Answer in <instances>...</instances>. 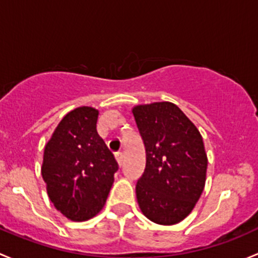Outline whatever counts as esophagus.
Wrapping results in <instances>:
<instances>
[{"instance_id": "obj_1", "label": "esophagus", "mask_w": 258, "mask_h": 258, "mask_svg": "<svg viewBox=\"0 0 258 258\" xmlns=\"http://www.w3.org/2000/svg\"><path fill=\"white\" fill-rule=\"evenodd\" d=\"M115 159H116V161H118V164L119 165H123V163H124V155H123V153H120V151H118V153H115Z\"/></svg>"}]
</instances>
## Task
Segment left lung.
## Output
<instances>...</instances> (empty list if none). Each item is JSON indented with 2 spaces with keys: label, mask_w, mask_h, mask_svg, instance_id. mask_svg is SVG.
I'll return each mask as SVG.
<instances>
[{
  "label": "left lung",
  "mask_w": 258,
  "mask_h": 258,
  "mask_svg": "<svg viewBox=\"0 0 258 258\" xmlns=\"http://www.w3.org/2000/svg\"><path fill=\"white\" fill-rule=\"evenodd\" d=\"M133 115L147 154L135 186L139 208L155 224H177L190 214L205 186L203 137L172 103L138 105Z\"/></svg>",
  "instance_id": "obj_1"
}]
</instances>
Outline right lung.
<instances>
[{"instance_id":"right-lung-1","label":"right lung","mask_w":258,"mask_h":258,"mask_svg":"<svg viewBox=\"0 0 258 258\" xmlns=\"http://www.w3.org/2000/svg\"><path fill=\"white\" fill-rule=\"evenodd\" d=\"M98 114L90 107L70 111L44 148L42 177L47 192L72 221H86L103 209L119 169L97 132Z\"/></svg>"}]
</instances>
